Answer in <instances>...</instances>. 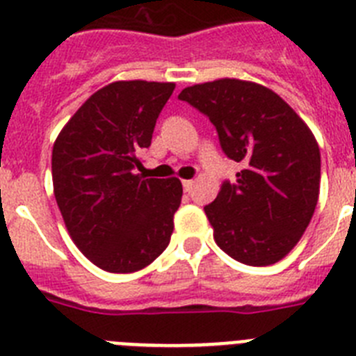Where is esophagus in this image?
Here are the masks:
<instances>
[{
  "instance_id": "obj_1",
  "label": "esophagus",
  "mask_w": 356,
  "mask_h": 356,
  "mask_svg": "<svg viewBox=\"0 0 356 356\" xmlns=\"http://www.w3.org/2000/svg\"><path fill=\"white\" fill-rule=\"evenodd\" d=\"M193 185H194V180H184V191H185V193H191Z\"/></svg>"
}]
</instances>
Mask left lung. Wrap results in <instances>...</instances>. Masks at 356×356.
<instances>
[{"label": "left lung", "mask_w": 356, "mask_h": 356, "mask_svg": "<svg viewBox=\"0 0 356 356\" xmlns=\"http://www.w3.org/2000/svg\"><path fill=\"white\" fill-rule=\"evenodd\" d=\"M209 115L221 147L242 163L205 207L213 241L248 266H271L300 242L319 200L321 153L307 122L275 92L238 78L196 83L178 96Z\"/></svg>", "instance_id": "8db88e82"}]
</instances>
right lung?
I'll return each instance as SVG.
<instances>
[{
	"label": "right lung",
	"instance_id": "obj_1",
	"mask_svg": "<svg viewBox=\"0 0 356 356\" xmlns=\"http://www.w3.org/2000/svg\"><path fill=\"white\" fill-rule=\"evenodd\" d=\"M175 87L112 81L74 112L53 144L56 205L72 242L103 271H139L169 244L181 181L143 178L135 169Z\"/></svg>",
	"mask_w": 356,
	"mask_h": 356
}]
</instances>
